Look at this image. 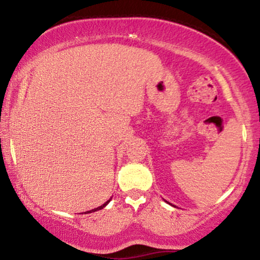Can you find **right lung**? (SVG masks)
<instances>
[{
  "label": "right lung",
  "mask_w": 260,
  "mask_h": 260,
  "mask_svg": "<svg viewBox=\"0 0 260 260\" xmlns=\"http://www.w3.org/2000/svg\"><path fill=\"white\" fill-rule=\"evenodd\" d=\"M109 202H110V201H107V202L105 203V204H103V205H101V207H99V208H95V209H92V210H90V211H86V213H92V211H96V210H100V209L105 208V207H106V205H107V204H109Z\"/></svg>",
  "instance_id": "obj_1"
}]
</instances>
